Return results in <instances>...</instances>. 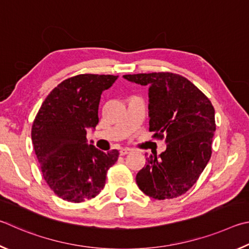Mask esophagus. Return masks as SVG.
<instances>
[{
    "mask_svg": "<svg viewBox=\"0 0 249 249\" xmlns=\"http://www.w3.org/2000/svg\"><path fill=\"white\" fill-rule=\"evenodd\" d=\"M130 152H131V149H129V147H124V149H120L119 153L120 155H127L130 153Z\"/></svg>",
    "mask_w": 249,
    "mask_h": 249,
    "instance_id": "34e87169",
    "label": "esophagus"
}]
</instances>
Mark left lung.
I'll return each instance as SVG.
<instances>
[{
    "mask_svg": "<svg viewBox=\"0 0 249 249\" xmlns=\"http://www.w3.org/2000/svg\"><path fill=\"white\" fill-rule=\"evenodd\" d=\"M124 78L149 86L150 131L164 137L166 150L146 158L137 184L151 198L173 199L186 194L211 158L214 108L186 77L169 72L128 74Z\"/></svg>",
    "mask_w": 249,
    "mask_h": 249,
    "instance_id": "8db88e82",
    "label": "left lung"
}]
</instances>
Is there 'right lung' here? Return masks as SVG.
<instances>
[{
  "mask_svg": "<svg viewBox=\"0 0 249 249\" xmlns=\"http://www.w3.org/2000/svg\"><path fill=\"white\" fill-rule=\"evenodd\" d=\"M118 76L80 74L54 87L35 118L32 140L42 176L51 190L70 202L97 196L119 152L89 144L86 132L97 125L100 95Z\"/></svg>",
  "mask_w": 249,
  "mask_h": 249,
  "instance_id": "1",
  "label": "right lung"
}]
</instances>
